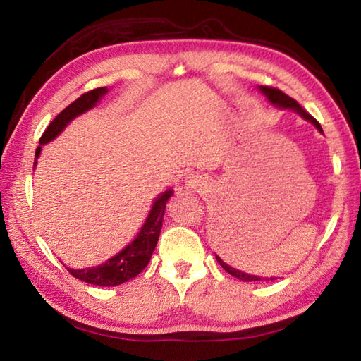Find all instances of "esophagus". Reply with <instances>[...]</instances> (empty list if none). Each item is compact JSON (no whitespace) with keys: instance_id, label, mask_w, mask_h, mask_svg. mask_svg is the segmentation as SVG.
Instances as JSON below:
<instances>
[{"instance_id":"esophagus-1","label":"esophagus","mask_w":361,"mask_h":361,"mask_svg":"<svg viewBox=\"0 0 361 361\" xmlns=\"http://www.w3.org/2000/svg\"><path fill=\"white\" fill-rule=\"evenodd\" d=\"M205 186H207L205 180L202 178V176H199V175H192V176H189L188 181H186V188H188V189H191V191H197V192H200Z\"/></svg>"}]
</instances>
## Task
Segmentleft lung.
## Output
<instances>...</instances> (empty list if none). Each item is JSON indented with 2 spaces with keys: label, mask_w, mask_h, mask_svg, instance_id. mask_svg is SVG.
Wrapping results in <instances>:
<instances>
[{
  "label": "left lung",
  "mask_w": 361,
  "mask_h": 361,
  "mask_svg": "<svg viewBox=\"0 0 361 361\" xmlns=\"http://www.w3.org/2000/svg\"><path fill=\"white\" fill-rule=\"evenodd\" d=\"M259 90L267 97V100L271 102L272 105H276L279 108L293 109V111H296V113L301 114L304 119H307V121L312 122V124L317 127V129L322 132L320 122L317 121L314 116H310L307 111H305V109L301 105H299V103L295 99H291V97H288L285 92H282V90H280V89L269 87V85H259ZM216 261L219 262V266H221L226 272L231 274L232 277H237L239 280H243V282H261V280H269V279H264V277L250 276V274H245V272H242V271H237V269L226 264V262L221 258H219V256H216ZM271 280H276V279H271Z\"/></svg>",
  "instance_id": "8db88e82"
}]
</instances>
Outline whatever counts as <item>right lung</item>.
I'll return each instance as SVG.
<instances>
[{"label": "right lung", "instance_id": "obj_1", "mask_svg": "<svg viewBox=\"0 0 361 361\" xmlns=\"http://www.w3.org/2000/svg\"><path fill=\"white\" fill-rule=\"evenodd\" d=\"M106 92H108L106 87L89 90V92L82 94L79 99L70 103L62 113L56 116V119L47 126L46 132L42 133V137L39 138V146L36 148L35 166L36 162H38L41 146L56 138L71 119H75L76 116L82 114L90 108H94L97 105V102H99ZM172 194H173L172 189H169V191L159 195L156 202L152 204L149 215L146 218L142 231L137 234L135 240L129 243V245L122 250L121 253H118L116 256H113V258H109L106 262H103V264L95 266V267H85V269L66 267L68 269V272L73 277L82 280V282H87L90 285H99V286H116L127 282V280H130L133 277H137L138 274L148 266L151 255L157 245L159 234H161V228H162L164 213H166V204L167 200L172 197Z\"/></svg>", "mask_w": 361, "mask_h": 361}]
</instances>
